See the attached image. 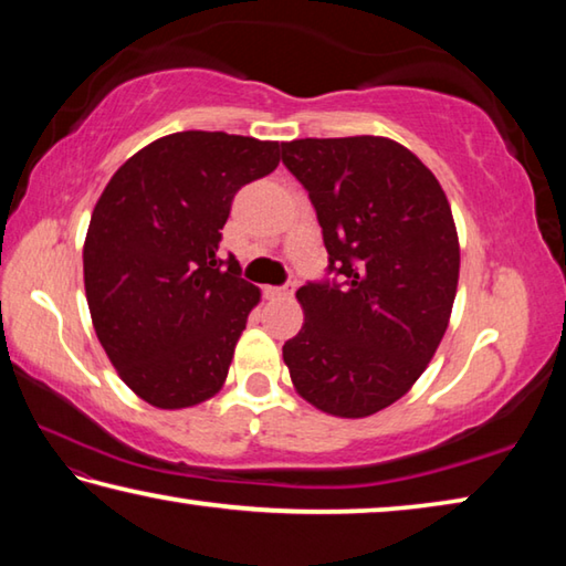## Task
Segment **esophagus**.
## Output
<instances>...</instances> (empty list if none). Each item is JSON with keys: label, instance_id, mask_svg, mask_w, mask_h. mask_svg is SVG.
I'll return each mask as SVG.
<instances>
[{"label": "esophagus", "instance_id": "1", "mask_svg": "<svg viewBox=\"0 0 566 566\" xmlns=\"http://www.w3.org/2000/svg\"><path fill=\"white\" fill-rule=\"evenodd\" d=\"M294 290H296V282H286L284 286H270L266 292H270L272 296H292Z\"/></svg>", "mask_w": 566, "mask_h": 566}]
</instances>
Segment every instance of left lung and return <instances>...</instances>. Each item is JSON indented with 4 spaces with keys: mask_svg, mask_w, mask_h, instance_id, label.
Instances as JSON below:
<instances>
[{
    "mask_svg": "<svg viewBox=\"0 0 566 566\" xmlns=\"http://www.w3.org/2000/svg\"><path fill=\"white\" fill-rule=\"evenodd\" d=\"M310 191L337 282L296 290L304 324L284 342L296 395L332 417L377 415L427 369L459 282L452 207L417 155L387 137L282 142Z\"/></svg>",
    "mask_w": 566,
    "mask_h": 566,
    "instance_id": "1",
    "label": "left lung"
}]
</instances>
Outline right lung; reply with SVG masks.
Masks as SVG:
<instances>
[{"label": "right lung", "instance_id": "right-lung-1", "mask_svg": "<svg viewBox=\"0 0 566 566\" xmlns=\"http://www.w3.org/2000/svg\"><path fill=\"white\" fill-rule=\"evenodd\" d=\"M276 165L280 142L177 132L104 187L84 239V292L114 369L151 407H195L222 389L262 292L217 249L237 191Z\"/></svg>", "mask_w": 566, "mask_h": 566}]
</instances>
